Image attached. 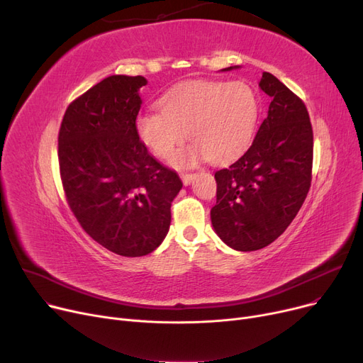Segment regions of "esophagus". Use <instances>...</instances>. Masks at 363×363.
I'll return each mask as SVG.
<instances>
[{
	"mask_svg": "<svg viewBox=\"0 0 363 363\" xmlns=\"http://www.w3.org/2000/svg\"><path fill=\"white\" fill-rule=\"evenodd\" d=\"M181 179H182V182H184V185H189V184L193 182L194 175H193V174H181Z\"/></svg>",
	"mask_w": 363,
	"mask_h": 363,
	"instance_id": "esophagus-1",
	"label": "esophagus"
}]
</instances>
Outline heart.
Returning a JSON list of instances; mask_svg holds the SVG:
<instances>
[{"label": "heart", "mask_w": 363, "mask_h": 363, "mask_svg": "<svg viewBox=\"0 0 363 363\" xmlns=\"http://www.w3.org/2000/svg\"><path fill=\"white\" fill-rule=\"evenodd\" d=\"M162 111L137 118L141 141L159 157H169L188 137L193 143L172 157L178 167L207 159L226 163L250 145L259 118L256 91L242 81H191L167 91Z\"/></svg>", "instance_id": "heart-1"}]
</instances>
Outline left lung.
Instances as JSON below:
<instances>
[{"instance_id":"obj_1","label":"left lung","mask_w":363,"mask_h":363,"mask_svg":"<svg viewBox=\"0 0 363 363\" xmlns=\"http://www.w3.org/2000/svg\"><path fill=\"white\" fill-rule=\"evenodd\" d=\"M259 86L271 97L268 118L250 148L215 174L212 225L238 252L274 242L298 213L312 182L313 130L306 106L272 73L263 72Z\"/></svg>"}]
</instances>
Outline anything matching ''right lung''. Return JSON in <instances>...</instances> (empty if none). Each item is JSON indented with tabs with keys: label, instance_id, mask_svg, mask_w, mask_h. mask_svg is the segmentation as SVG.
Here are the masks:
<instances>
[{
	"label": "right lung",
	"instance_id": "right-lung-1",
	"mask_svg": "<svg viewBox=\"0 0 363 363\" xmlns=\"http://www.w3.org/2000/svg\"><path fill=\"white\" fill-rule=\"evenodd\" d=\"M143 76L113 74L73 100L59 130L65 196L82 230L107 250L140 257L156 250L182 188L137 132Z\"/></svg>",
	"mask_w": 363,
	"mask_h": 363
}]
</instances>
